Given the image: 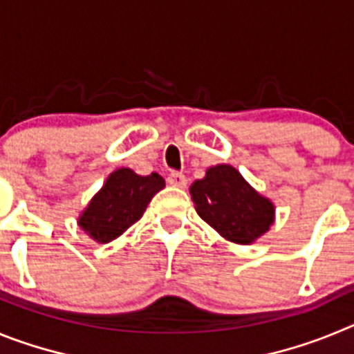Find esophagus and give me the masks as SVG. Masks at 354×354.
<instances>
[{
  "label": "esophagus",
  "instance_id": "34e87169",
  "mask_svg": "<svg viewBox=\"0 0 354 354\" xmlns=\"http://www.w3.org/2000/svg\"><path fill=\"white\" fill-rule=\"evenodd\" d=\"M168 184L175 187H186V175L180 174V171H171L168 175Z\"/></svg>",
  "mask_w": 354,
  "mask_h": 354
}]
</instances>
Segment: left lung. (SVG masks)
Instances as JSON below:
<instances>
[{
    "label": "left lung",
    "mask_w": 354,
    "mask_h": 354,
    "mask_svg": "<svg viewBox=\"0 0 354 354\" xmlns=\"http://www.w3.org/2000/svg\"><path fill=\"white\" fill-rule=\"evenodd\" d=\"M195 209L225 239L250 245L270 230L274 205L230 165H216L189 187Z\"/></svg>",
    "instance_id": "8db88e82"
}]
</instances>
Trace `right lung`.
<instances>
[{
	"label": "right lung",
	"mask_w": 354,
	"mask_h": 354,
	"mask_svg": "<svg viewBox=\"0 0 354 354\" xmlns=\"http://www.w3.org/2000/svg\"><path fill=\"white\" fill-rule=\"evenodd\" d=\"M162 187L161 175L143 177L131 168H118L81 212L77 225L97 243H109L142 218L152 196Z\"/></svg>",
	"instance_id": "1"
}]
</instances>
